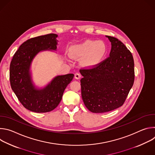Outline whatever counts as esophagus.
<instances>
[{
	"label": "esophagus",
	"mask_w": 155,
	"mask_h": 155,
	"mask_svg": "<svg viewBox=\"0 0 155 155\" xmlns=\"http://www.w3.org/2000/svg\"><path fill=\"white\" fill-rule=\"evenodd\" d=\"M81 75L79 73H76V74H75V78L77 79V80L80 79V78H81Z\"/></svg>",
	"instance_id": "34e87169"
}]
</instances>
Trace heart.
Returning a JSON list of instances; mask_svg holds the SVG:
<instances>
[{
  "instance_id": "obj_1",
  "label": "heart",
  "mask_w": 155,
  "mask_h": 155,
  "mask_svg": "<svg viewBox=\"0 0 155 155\" xmlns=\"http://www.w3.org/2000/svg\"><path fill=\"white\" fill-rule=\"evenodd\" d=\"M106 51L107 46L104 41L87 40L72 46L69 49V54L75 59L83 58L82 64L86 68H93L101 61Z\"/></svg>"
}]
</instances>
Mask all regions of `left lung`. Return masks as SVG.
<instances>
[{"mask_svg": "<svg viewBox=\"0 0 155 155\" xmlns=\"http://www.w3.org/2000/svg\"><path fill=\"white\" fill-rule=\"evenodd\" d=\"M106 37L112 45L110 56L93 68L80 70L82 99L93 113L107 112L122 106L134 81L131 53L117 38Z\"/></svg>", "mask_w": 155, "mask_h": 155, "instance_id": "obj_1", "label": "left lung"}]
</instances>
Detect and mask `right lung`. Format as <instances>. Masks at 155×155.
I'll use <instances>...</instances> for the list:
<instances>
[{"mask_svg": "<svg viewBox=\"0 0 155 155\" xmlns=\"http://www.w3.org/2000/svg\"><path fill=\"white\" fill-rule=\"evenodd\" d=\"M58 36L50 34L28 40L19 47L11 61L12 89L21 104L30 111L45 113L54 110L74 78L73 74L58 75L43 88L37 87L33 83L30 71L33 59L41 51H56Z\"/></svg>", "mask_w": 155, "mask_h": 155, "instance_id": "right-lung-1", "label": "right lung"}]
</instances>
